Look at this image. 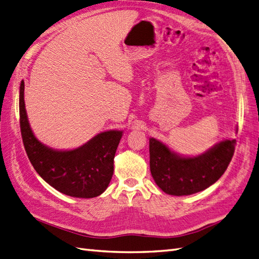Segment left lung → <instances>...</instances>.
Listing matches in <instances>:
<instances>
[{
	"label": "left lung",
	"instance_id": "8db88e82",
	"mask_svg": "<svg viewBox=\"0 0 259 259\" xmlns=\"http://www.w3.org/2000/svg\"><path fill=\"white\" fill-rule=\"evenodd\" d=\"M235 140L215 144L204 154L182 157L162 142L150 139V169L164 193L185 196L199 193L214 184L227 170L233 157Z\"/></svg>",
	"mask_w": 259,
	"mask_h": 259
}]
</instances>
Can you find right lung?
Masks as SVG:
<instances>
[{
    "label": "right lung",
    "mask_w": 259,
    "mask_h": 259,
    "mask_svg": "<svg viewBox=\"0 0 259 259\" xmlns=\"http://www.w3.org/2000/svg\"><path fill=\"white\" fill-rule=\"evenodd\" d=\"M24 81L19 90V125L25 151L37 173L60 193L94 198L108 187L114 174V157L122 131H106L82 147L56 151L39 142L28 123L24 102Z\"/></svg>",
    "instance_id": "add662e5"
}]
</instances>
